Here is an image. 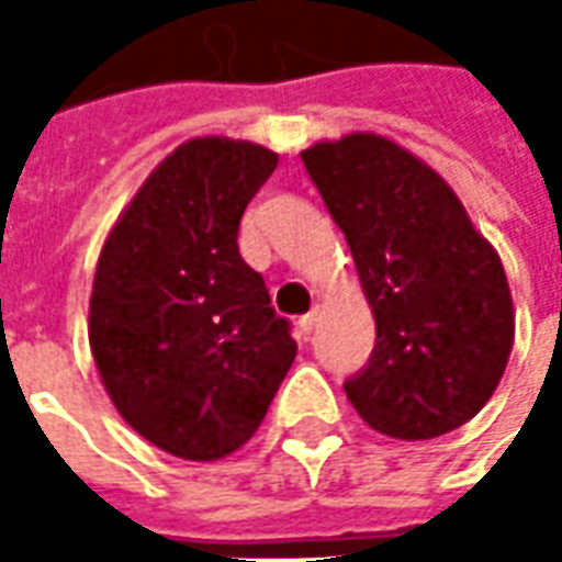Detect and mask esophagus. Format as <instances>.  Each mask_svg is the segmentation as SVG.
<instances>
[{"instance_id":"34e87169","label":"esophagus","mask_w":562,"mask_h":562,"mask_svg":"<svg viewBox=\"0 0 562 562\" xmlns=\"http://www.w3.org/2000/svg\"><path fill=\"white\" fill-rule=\"evenodd\" d=\"M318 318H322V306H313L306 316H301V322H297V328H301V334H313L318 325Z\"/></svg>"}]
</instances>
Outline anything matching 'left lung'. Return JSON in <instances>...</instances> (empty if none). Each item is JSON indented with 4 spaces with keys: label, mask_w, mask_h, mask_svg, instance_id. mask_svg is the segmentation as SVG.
Wrapping results in <instances>:
<instances>
[{
    "label": "left lung",
    "mask_w": 562,
    "mask_h": 562,
    "mask_svg": "<svg viewBox=\"0 0 562 562\" xmlns=\"http://www.w3.org/2000/svg\"><path fill=\"white\" fill-rule=\"evenodd\" d=\"M301 159L376 318V346L346 379V397L394 439L458 430L491 401L515 340L496 249L451 186L394 140L355 132Z\"/></svg>",
    "instance_id": "8db88e82"
}]
</instances>
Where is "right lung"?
<instances>
[{"label": "right lung", "mask_w": 562, "mask_h": 562, "mask_svg": "<svg viewBox=\"0 0 562 562\" xmlns=\"http://www.w3.org/2000/svg\"><path fill=\"white\" fill-rule=\"evenodd\" d=\"M273 168L277 153L249 140H186L102 246L92 358L116 413L173 458L237 451L297 355L292 325L237 249L240 216Z\"/></svg>", "instance_id": "obj_1"}]
</instances>
